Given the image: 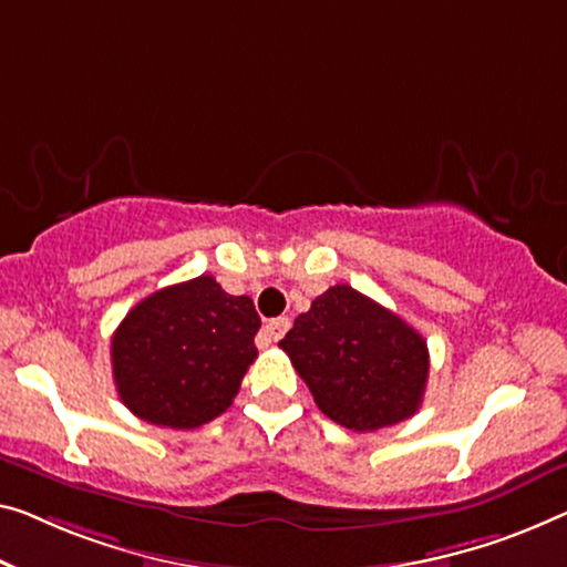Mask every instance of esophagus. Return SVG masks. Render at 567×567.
I'll use <instances>...</instances> for the list:
<instances>
[{"mask_svg": "<svg viewBox=\"0 0 567 567\" xmlns=\"http://www.w3.org/2000/svg\"><path fill=\"white\" fill-rule=\"evenodd\" d=\"M287 328H290V318H285V316L275 318L265 326V336L269 338V341H280V338L287 333Z\"/></svg>", "mask_w": 567, "mask_h": 567, "instance_id": "obj_1", "label": "esophagus"}]
</instances>
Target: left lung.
<instances>
[{
  "instance_id": "8db88e82",
  "label": "left lung",
  "mask_w": 567,
  "mask_h": 567,
  "mask_svg": "<svg viewBox=\"0 0 567 567\" xmlns=\"http://www.w3.org/2000/svg\"><path fill=\"white\" fill-rule=\"evenodd\" d=\"M323 415L353 433L415 415L430 374L415 328L351 285H333L280 341Z\"/></svg>"
}]
</instances>
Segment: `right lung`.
<instances>
[{"label": "right lung", "mask_w": 567, "mask_h": 567, "mask_svg": "<svg viewBox=\"0 0 567 567\" xmlns=\"http://www.w3.org/2000/svg\"><path fill=\"white\" fill-rule=\"evenodd\" d=\"M261 320L247 295L210 275L137 302L112 336L120 400L152 425L196 430L231 408L257 359Z\"/></svg>", "instance_id": "obj_1"}]
</instances>
